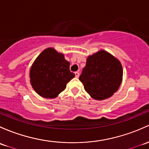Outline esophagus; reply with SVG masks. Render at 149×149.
<instances>
[{"label": "esophagus", "mask_w": 149, "mask_h": 149, "mask_svg": "<svg viewBox=\"0 0 149 149\" xmlns=\"http://www.w3.org/2000/svg\"><path fill=\"white\" fill-rule=\"evenodd\" d=\"M75 76H76V78H79V76H80L79 72V71L75 72Z\"/></svg>", "instance_id": "1"}]
</instances>
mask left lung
<instances>
[{
    "label": "left lung",
    "instance_id": "1",
    "mask_svg": "<svg viewBox=\"0 0 149 149\" xmlns=\"http://www.w3.org/2000/svg\"><path fill=\"white\" fill-rule=\"evenodd\" d=\"M122 76L123 69L119 61L109 53L100 51L88 57L79 80L92 98L101 101L117 91Z\"/></svg>",
    "mask_w": 149,
    "mask_h": 149
}]
</instances>
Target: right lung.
Wrapping results in <instances>:
<instances>
[{
  "instance_id": "right-lung-1",
  "label": "right lung",
  "mask_w": 149,
  "mask_h": 149,
  "mask_svg": "<svg viewBox=\"0 0 149 149\" xmlns=\"http://www.w3.org/2000/svg\"><path fill=\"white\" fill-rule=\"evenodd\" d=\"M74 76L70 70V63L51 48L38 56L30 71L32 87L38 94L46 98H56Z\"/></svg>"
}]
</instances>
